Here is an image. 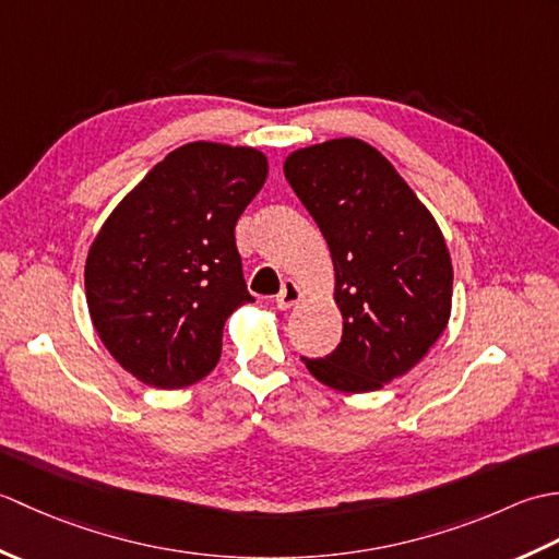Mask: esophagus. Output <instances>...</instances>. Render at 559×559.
I'll return each instance as SVG.
<instances>
[{"label":"esophagus","instance_id":"esophagus-1","mask_svg":"<svg viewBox=\"0 0 559 559\" xmlns=\"http://www.w3.org/2000/svg\"><path fill=\"white\" fill-rule=\"evenodd\" d=\"M302 295H305V290L298 286V283H295V281H286V283H283L281 293L276 295L278 310H290L293 305H298V302L302 300Z\"/></svg>","mask_w":559,"mask_h":559}]
</instances>
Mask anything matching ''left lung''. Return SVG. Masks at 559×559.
Instances as JSON below:
<instances>
[{
  "label": "left lung",
  "instance_id": "1",
  "mask_svg": "<svg viewBox=\"0 0 559 559\" xmlns=\"http://www.w3.org/2000/svg\"><path fill=\"white\" fill-rule=\"evenodd\" d=\"M283 173L329 245L343 317L336 350L302 362L346 394L382 389L447 329L454 269L444 235L394 165L360 139L295 151Z\"/></svg>",
  "mask_w": 559,
  "mask_h": 559
}]
</instances>
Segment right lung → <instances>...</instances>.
I'll use <instances>...</instances> for the list:
<instances>
[{
	"label": "right lung",
	"mask_w": 559,
	"mask_h": 559,
	"mask_svg": "<svg viewBox=\"0 0 559 559\" xmlns=\"http://www.w3.org/2000/svg\"><path fill=\"white\" fill-rule=\"evenodd\" d=\"M266 156L194 141L168 153L103 223L86 302L105 348L139 382L182 389L221 358L247 293L235 223L266 182Z\"/></svg>",
	"instance_id": "right-lung-1"
}]
</instances>
